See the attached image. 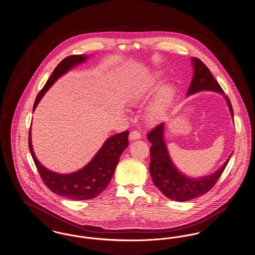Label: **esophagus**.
I'll list each match as a JSON object with an SVG mask.
<instances>
[{
  "mask_svg": "<svg viewBox=\"0 0 255 255\" xmlns=\"http://www.w3.org/2000/svg\"><path fill=\"white\" fill-rule=\"evenodd\" d=\"M140 137H141V135L137 131H132L129 134V139L130 140H136V139H139Z\"/></svg>",
  "mask_w": 255,
  "mask_h": 255,
  "instance_id": "esophagus-1",
  "label": "esophagus"
}]
</instances>
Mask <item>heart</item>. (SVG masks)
<instances>
[{"instance_id":"1","label":"heart","mask_w":255,"mask_h":255,"mask_svg":"<svg viewBox=\"0 0 255 255\" xmlns=\"http://www.w3.org/2000/svg\"><path fill=\"white\" fill-rule=\"evenodd\" d=\"M172 92H173V87L170 84H166L161 88L159 95L156 98V100H154L146 109L145 119L147 123L151 125H155L160 122V120L164 115L165 101L172 94ZM144 97V91L138 90L133 93V96L130 99V102L132 104H135L137 100L141 99V97Z\"/></svg>"}]
</instances>
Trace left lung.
I'll use <instances>...</instances> for the list:
<instances>
[{
	"label": "left lung",
	"mask_w": 255,
	"mask_h": 255,
	"mask_svg": "<svg viewBox=\"0 0 255 255\" xmlns=\"http://www.w3.org/2000/svg\"><path fill=\"white\" fill-rule=\"evenodd\" d=\"M191 63L193 68V78L186 96L189 97L206 91L216 92L224 96V91L206 65L197 57L191 58ZM224 97L233 120V110L231 101L229 97ZM164 128L165 124L162 122L147 134L148 140L152 143L150 147L151 162L149 171L154 184L162 194L177 202H186L206 194L218 181L232 154L214 173L199 178L188 177L177 168L170 158L164 139Z\"/></svg>",
	"instance_id": "obj_1"
}]
</instances>
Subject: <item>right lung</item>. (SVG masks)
<instances>
[{
    "mask_svg": "<svg viewBox=\"0 0 255 255\" xmlns=\"http://www.w3.org/2000/svg\"><path fill=\"white\" fill-rule=\"evenodd\" d=\"M89 57V55L84 54L71 55L61 61L49 76L46 85L38 94L33 105V112L42 97L58 78L77 65L86 62ZM128 135L129 132L124 131L110 136L88 164L81 169L69 174L53 172L41 164L33 151L31 128L29 130L28 147L43 182L53 193L70 200L84 201L96 198L108 186L122 152L129 145Z\"/></svg>",
    "mask_w": 255,
    "mask_h": 255,
    "instance_id": "add662e5",
    "label": "right lung"
}]
</instances>
